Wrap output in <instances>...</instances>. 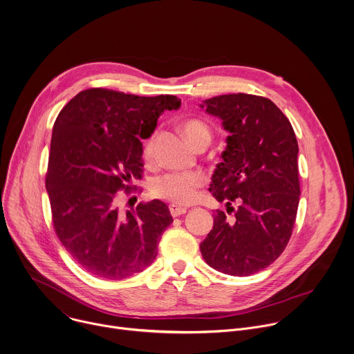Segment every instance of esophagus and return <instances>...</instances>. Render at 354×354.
Returning a JSON list of instances; mask_svg holds the SVG:
<instances>
[{"mask_svg":"<svg viewBox=\"0 0 354 354\" xmlns=\"http://www.w3.org/2000/svg\"><path fill=\"white\" fill-rule=\"evenodd\" d=\"M169 211H171V215H172V216H179V215L186 214L187 208L179 207V205H176V204H171V205H169Z\"/></svg>","mask_w":354,"mask_h":354,"instance_id":"esophagus-1","label":"esophagus"}]
</instances>
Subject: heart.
Returning <instances> with one entry per match:
<instances>
[{"label": "heart", "instance_id": "obj_1", "mask_svg": "<svg viewBox=\"0 0 354 354\" xmlns=\"http://www.w3.org/2000/svg\"><path fill=\"white\" fill-rule=\"evenodd\" d=\"M183 133L187 140L196 147L200 142L211 140V131L207 124L198 120H190L183 125ZM156 154L154 135H151L143 146V157L147 162H151ZM204 175L198 171L189 172H168L160 175L151 182V193L160 198L169 200L175 204L186 205L194 201L197 189L204 185Z\"/></svg>", "mask_w": 354, "mask_h": 354}]
</instances>
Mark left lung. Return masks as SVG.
<instances>
[{"mask_svg":"<svg viewBox=\"0 0 354 354\" xmlns=\"http://www.w3.org/2000/svg\"><path fill=\"white\" fill-rule=\"evenodd\" d=\"M200 106L218 116L229 133L209 192L225 201L227 212L233 201L239 203L232 222L216 209L200 250L211 268L249 277L272 264L292 236L300 197L296 135L266 97L223 94Z\"/></svg>","mask_w":354,"mask_h":354,"instance_id":"left-lung-1","label":"left lung"}]
</instances>
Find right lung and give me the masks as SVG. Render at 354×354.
I'll return each instance as SVG.
<instances>
[{
	"instance_id": "add662e5",
	"label": "right lung",
	"mask_w": 354,
	"mask_h": 354,
	"mask_svg": "<svg viewBox=\"0 0 354 354\" xmlns=\"http://www.w3.org/2000/svg\"><path fill=\"white\" fill-rule=\"evenodd\" d=\"M176 95L140 97L108 88L76 94L57 116L46 189L55 233L88 274L125 279L147 268L172 223L160 200L121 212L120 190L142 179L143 145L160 115L178 109Z\"/></svg>"
}]
</instances>
